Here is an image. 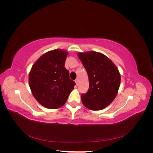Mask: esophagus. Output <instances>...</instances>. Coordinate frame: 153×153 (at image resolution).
<instances>
[{
	"mask_svg": "<svg viewBox=\"0 0 153 153\" xmlns=\"http://www.w3.org/2000/svg\"><path fill=\"white\" fill-rule=\"evenodd\" d=\"M75 83H76V85H77L78 84V78H76V79L75 80Z\"/></svg>",
	"mask_w": 153,
	"mask_h": 153,
	"instance_id": "obj_1",
	"label": "esophagus"
}]
</instances>
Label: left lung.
Here are the masks:
<instances>
[{"mask_svg":"<svg viewBox=\"0 0 153 153\" xmlns=\"http://www.w3.org/2000/svg\"><path fill=\"white\" fill-rule=\"evenodd\" d=\"M78 55L89 80L88 91L81 95L83 105L92 110L103 109L117 94L121 83L119 70L110 59L101 53L92 51Z\"/></svg>","mask_w":153,"mask_h":153,"instance_id":"left-lung-1","label":"left lung"}]
</instances>
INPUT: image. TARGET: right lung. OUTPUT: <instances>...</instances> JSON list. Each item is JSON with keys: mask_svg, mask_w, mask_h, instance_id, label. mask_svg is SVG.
Returning <instances> with one entry per match:
<instances>
[{"mask_svg": "<svg viewBox=\"0 0 153 153\" xmlns=\"http://www.w3.org/2000/svg\"><path fill=\"white\" fill-rule=\"evenodd\" d=\"M67 55L66 51L59 49L49 51L32 67L29 75L30 90L36 100L46 108L61 107L75 85L64 67Z\"/></svg>", "mask_w": 153, "mask_h": 153, "instance_id": "obj_1", "label": "right lung"}]
</instances>
